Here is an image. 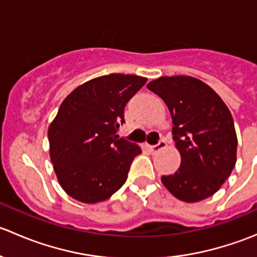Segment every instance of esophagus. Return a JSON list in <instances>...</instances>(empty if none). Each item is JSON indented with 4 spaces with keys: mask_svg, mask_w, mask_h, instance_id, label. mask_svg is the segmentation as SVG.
<instances>
[{
    "mask_svg": "<svg viewBox=\"0 0 257 257\" xmlns=\"http://www.w3.org/2000/svg\"><path fill=\"white\" fill-rule=\"evenodd\" d=\"M167 147V142L164 141V139H162V141H159V143L157 145H153V147H150V150H152V153H158L159 150L164 149V148Z\"/></svg>",
    "mask_w": 257,
    "mask_h": 257,
    "instance_id": "obj_1",
    "label": "esophagus"
}]
</instances>
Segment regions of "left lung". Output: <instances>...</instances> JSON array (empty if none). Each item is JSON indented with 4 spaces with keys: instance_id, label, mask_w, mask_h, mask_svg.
<instances>
[{
    "instance_id": "left-lung-1",
    "label": "left lung",
    "mask_w": 257,
    "mask_h": 257,
    "mask_svg": "<svg viewBox=\"0 0 257 257\" xmlns=\"http://www.w3.org/2000/svg\"><path fill=\"white\" fill-rule=\"evenodd\" d=\"M169 108L180 167L162 183L175 198L196 203L214 195L236 163L234 120L221 98L190 76L160 77L147 84Z\"/></svg>"
}]
</instances>
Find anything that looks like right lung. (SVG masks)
<instances>
[{"label":"right lung","instance_id":"add662e5","mask_svg":"<svg viewBox=\"0 0 257 257\" xmlns=\"http://www.w3.org/2000/svg\"><path fill=\"white\" fill-rule=\"evenodd\" d=\"M147 83L133 74L97 77L72 90L48 128L49 157L59 185L76 200L95 204L121 188L142 149L119 138L124 107Z\"/></svg>","mask_w":257,"mask_h":257}]
</instances>
